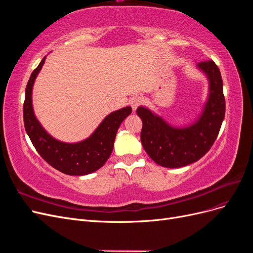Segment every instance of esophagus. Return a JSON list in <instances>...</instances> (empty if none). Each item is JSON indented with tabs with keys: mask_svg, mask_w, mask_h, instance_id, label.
Here are the masks:
<instances>
[{
	"mask_svg": "<svg viewBox=\"0 0 253 253\" xmlns=\"http://www.w3.org/2000/svg\"><path fill=\"white\" fill-rule=\"evenodd\" d=\"M143 102V98L139 95H136V96H133L131 99H129V104H131L132 109L135 111L137 108H138L139 105H141Z\"/></svg>",
	"mask_w": 253,
	"mask_h": 253,
	"instance_id": "esophagus-1",
	"label": "esophagus"
}]
</instances>
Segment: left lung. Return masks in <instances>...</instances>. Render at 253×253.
Masks as SVG:
<instances>
[{"label": "left lung", "instance_id": "8db88e82", "mask_svg": "<svg viewBox=\"0 0 253 253\" xmlns=\"http://www.w3.org/2000/svg\"><path fill=\"white\" fill-rule=\"evenodd\" d=\"M197 67L208 77L210 93L202 116L195 124L173 127L143 106L137 109V115L142 120V147L162 167L180 168L201 159L215 141L225 118L223 80L217 65L208 60L198 63Z\"/></svg>", "mask_w": 253, "mask_h": 253}]
</instances>
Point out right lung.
<instances>
[{"instance_id": "obj_1", "label": "right lung", "mask_w": 253, "mask_h": 253, "mask_svg": "<svg viewBox=\"0 0 253 253\" xmlns=\"http://www.w3.org/2000/svg\"><path fill=\"white\" fill-rule=\"evenodd\" d=\"M33 72L25 89V101L23 104V118L26 133L40 156L56 170L67 175H86L97 171L106 163L112 154L115 137L118 128L129 114L132 108L126 106L111 113L101 122L96 131L87 139L77 143H65L56 140L45 131L36 118L32 91L35 80L45 61Z\"/></svg>"}]
</instances>
